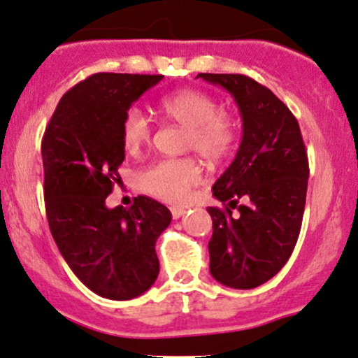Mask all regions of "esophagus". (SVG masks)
Segmentation results:
<instances>
[{
  "instance_id": "1",
  "label": "esophagus",
  "mask_w": 358,
  "mask_h": 358,
  "mask_svg": "<svg viewBox=\"0 0 358 358\" xmlns=\"http://www.w3.org/2000/svg\"><path fill=\"white\" fill-rule=\"evenodd\" d=\"M183 214H185V209H183V208H171L173 220H178V217H182Z\"/></svg>"
}]
</instances>
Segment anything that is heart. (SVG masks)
Segmentation results:
<instances>
[{"label":"heart","mask_w":358,"mask_h":358,"mask_svg":"<svg viewBox=\"0 0 358 358\" xmlns=\"http://www.w3.org/2000/svg\"><path fill=\"white\" fill-rule=\"evenodd\" d=\"M159 111L173 122L187 127L185 145L208 161H220L235 144V125L229 116L217 113L213 97L197 89H180L159 101ZM150 123L137 108H131L122 123V141L129 152H135L150 138ZM201 171L192 159H163L138 175L142 190L161 201H187Z\"/></svg>","instance_id":"obj_1"}]
</instances>
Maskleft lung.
I'll list each match as a JSON object with an SVG mask.
<instances>
[{
    "instance_id": "left-lung-1",
    "label": "left lung",
    "mask_w": 358,
    "mask_h": 358,
    "mask_svg": "<svg viewBox=\"0 0 358 358\" xmlns=\"http://www.w3.org/2000/svg\"><path fill=\"white\" fill-rule=\"evenodd\" d=\"M197 78L228 90L242 118L235 159L213 185L223 208H208L209 271L224 287H261L287 264L302 227L308 161L299 122L268 87L245 75Z\"/></svg>"
}]
</instances>
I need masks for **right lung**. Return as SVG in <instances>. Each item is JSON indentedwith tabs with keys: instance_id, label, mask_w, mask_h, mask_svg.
Returning a JSON list of instances; mask_svg holds the SVG:
<instances>
[{
	"instance_id": "obj_1",
	"label": "right lung",
	"mask_w": 358,
	"mask_h": 358,
	"mask_svg": "<svg viewBox=\"0 0 358 358\" xmlns=\"http://www.w3.org/2000/svg\"><path fill=\"white\" fill-rule=\"evenodd\" d=\"M163 75L96 73L59 99L43 137L44 201L56 245L90 292L130 300L159 274L156 240L171 223L166 206L138 195L106 206L125 159L122 123Z\"/></svg>"
}]
</instances>
